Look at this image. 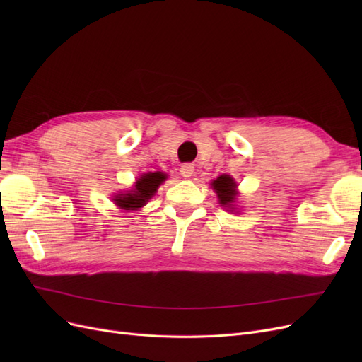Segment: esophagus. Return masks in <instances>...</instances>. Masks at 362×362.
Wrapping results in <instances>:
<instances>
[{"instance_id":"obj_1","label":"esophagus","mask_w":362,"mask_h":362,"mask_svg":"<svg viewBox=\"0 0 362 362\" xmlns=\"http://www.w3.org/2000/svg\"><path fill=\"white\" fill-rule=\"evenodd\" d=\"M180 172H181V175H182L184 178H190V177H193V173H194L193 164H182L181 169H180Z\"/></svg>"}]
</instances>
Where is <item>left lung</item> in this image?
Returning a JSON list of instances; mask_svg holds the SVG:
<instances>
[{"instance_id":"8db88e82","label":"left lung","mask_w":362,"mask_h":362,"mask_svg":"<svg viewBox=\"0 0 362 362\" xmlns=\"http://www.w3.org/2000/svg\"><path fill=\"white\" fill-rule=\"evenodd\" d=\"M211 187L217 193L218 204L228 208L229 211H234L233 204L235 202V196H237V184L234 178L229 177V175H221V177H217L211 182Z\"/></svg>"}]
</instances>
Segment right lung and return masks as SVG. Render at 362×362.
Wrapping results in <instances>:
<instances>
[{"instance_id":"obj_1","label":"right lung","mask_w":362,"mask_h":362,"mask_svg":"<svg viewBox=\"0 0 362 362\" xmlns=\"http://www.w3.org/2000/svg\"><path fill=\"white\" fill-rule=\"evenodd\" d=\"M166 173L163 172H148L140 175L134 184V189L124 194H116L115 202L122 210H139L157 193V189L163 181H166Z\"/></svg>"}]
</instances>
